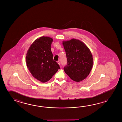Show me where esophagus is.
<instances>
[{"mask_svg": "<svg viewBox=\"0 0 122 122\" xmlns=\"http://www.w3.org/2000/svg\"><path fill=\"white\" fill-rule=\"evenodd\" d=\"M57 63L59 64V65H60V61H58L57 62Z\"/></svg>", "mask_w": 122, "mask_h": 122, "instance_id": "1", "label": "esophagus"}]
</instances>
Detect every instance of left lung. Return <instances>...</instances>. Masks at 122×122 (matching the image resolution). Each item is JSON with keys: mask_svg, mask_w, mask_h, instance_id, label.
<instances>
[{"mask_svg": "<svg viewBox=\"0 0 122 122\" xmlns=\"http://www.w3.org/2000/svg\"><path fill=\"white\" fill-rule=\"evenodd\" d=\"M67 60L64 68L66 73L76 82L82 81L89 74L93 65V58L88 47L78 39L72 38L62 41Z\"/></svg>", "mask_w": 122, "mask_h": 122, "instance_id": "left-lung-1", "label": "left lung"}]
</instances>
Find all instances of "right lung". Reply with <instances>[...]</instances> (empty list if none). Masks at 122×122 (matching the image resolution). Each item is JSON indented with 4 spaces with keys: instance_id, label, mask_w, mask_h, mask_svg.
<instances>
[{
    "instance_id": "obj_1",
    "label": "right lung",
    "mask_w": 122,
    "mask_h": 122,
    "mask_svg": "<svg viewBox=\"0 0 122 122\" xmlns=\"http://www.w3.org/2000/svg\"><path fill=\"white\" fill-rule=\"evenodd\" d=\"M53 39L42 36L30 45L26 56L27 67L34 77L42 83L49 81L60 69L53 60L51 46Z\"/></svg>"
}]
</instances>
